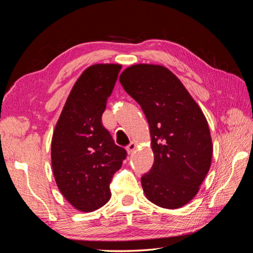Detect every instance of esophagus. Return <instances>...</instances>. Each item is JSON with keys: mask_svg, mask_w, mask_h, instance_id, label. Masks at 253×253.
I'll return each mask as SVG.
<instances>
[{"mask_svg": "<svg viewBox=\"0 0 253 253\" xmlns=\"http://www.w3.org/2000/svg\"><path fill=\"white\" fill-rule=\"evenodd\" d=\"M126 149L127 154H131V153H133V151L136 149V144L134 142H131V143L126 145Z\"/></svg>", "mask_w": 253, "mask_h": 253, "instance_id": "obj_1", "label": "esophagus"}]
</instances>
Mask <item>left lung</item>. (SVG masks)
I'll return each mask as SVG.
<instances>
[{
    "mask_svg": "<svg viewBox=\"0 0 253 253\" xmlns=\"http://www.w3.org/2000/svg\"><path fill=\"white\" fill-rule=\"evenodd\" d=\"M119 81L141 106L150 126L154 164L141 177L143 192L163 208H180L197 194L211 166L205 115L179 79L162 65L127 67Z\"/></svg>",
    "mask_w": 253,
    "mask_h": 253,
    "instance_id": "1",
    "label": "left lung"
}]
</instances>
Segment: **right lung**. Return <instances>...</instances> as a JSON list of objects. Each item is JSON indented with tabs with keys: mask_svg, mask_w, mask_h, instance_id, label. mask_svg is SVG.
Returning a JSON list of instances; mask_svg holds the SVG:
<instances>
[{
	"mask_svg": "<svg viewBox=\"0 0 253 253\" xmlns=\"http://www.w3.org/2000/svg\"><path fill=\"white\" fill-rule=\"evenodd\" d=\"M121 65L95 64L75 83L55 127L51 166L61 193L76 209L97 210L111 198L110 183L126 158L101 122Z\"/></svg>",
	"mask_w": 253,
	"mask_h": 253,
	"instance_id": "add662e5",
	"label": "right lung"
}]
</instances>
